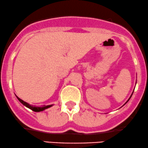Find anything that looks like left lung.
<instances>
[{
  "mask_svg": "<svg viewBox=\"0 0 148 148\" xmlns=\"http://www.w3.org/2000/svg\"><path fill=\"white\" fill-rule=\"evenodd\" d=\"M132 95H131V96H130V98H129V99H130V98H131V97H132ZM129 99H128V100H127V102L129 101ZM127 102H126V103H127Z\"/></svg>",
  "mask_w": 148,
  "mask_h": 148,
  "instance_id": "obj_1",
  "label": "left lung"
}]
</instances>
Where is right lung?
<instances>
[{"instance_id": "right-lung-1", "label": "right lung", "mask_w": 148, "mask_h": 148, "mask_svg": "<svg viewBox=\"0 0 148 148\" xmlns=\"http://www.w3.org/2000/svg\"><path fill=\"white\" fill-rule=\"evenodd\" d=\"M16 97H17V99H18V100H19V101H21V103H23V104L24 106H26V107L29 108L31 109V110H32L33 111H34V112H40V111H43L44 110H45V109L49 108L51 107L52 106H53V105L43 106H40V107H38V106H33L32 105L29 104L28 103H27V102L24 101L23 100H22L21 99H20V98L18 97L17 96H16Z\"/></svg>"}]
</instances>
